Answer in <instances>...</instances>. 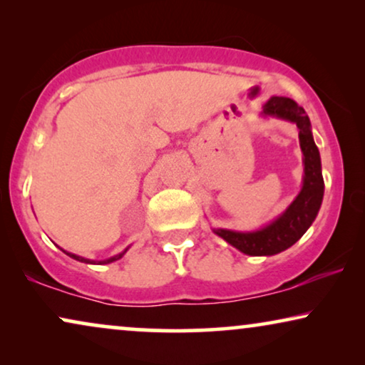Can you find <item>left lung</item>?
<instances>
[{"label": "left lung", "instance_id": "left-lung-1", "mask_svg": "<svg viewBox=\"0 0 365 365\" xmlns=\"http://www.w3.org/2000/svg\"><path fill=\"white\" fill-rule=\"evenodd\" d=\"M264 113L297 124L299 141L304 153V186L287 211L261 231L236 232L227 229H214V232L224 241L249 256H272L297 242L316 219L324 196L321 156L312 139L311 121L304 108L291 98L274 96L266 104Z\"/></svg>", "mask_w": 365, "mask_h": 365}]
</instances>
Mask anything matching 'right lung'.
Segmentation results:
<instances>
[{
  "mask_svg": "<svg viewBox=\"0 0 365 365\" xmlns=\"http://www.w3.org/2000/svg\"><path fill=\"white\" fill-rule=\"evenodd\" d=\"M68 256H71L73 259H76V261H81V262H93V261H89V259H84V257H81V256H76V254H69V252H66ZM124 254V252H123ZM123 254H118V256H114V257H111V259H108V261H103L104 264H108V262H113V261H118L119 257H123ZM94 264V262H93ZM101 264V262H99Z\"/></svg>",
  "mask_w": 365,
  "mask_h": 365,
  "instance_id": "right-lung-1",
  "label": "right lung"
}]
</instances>
